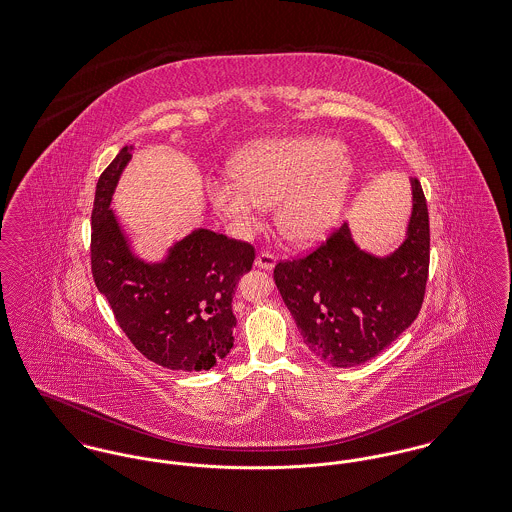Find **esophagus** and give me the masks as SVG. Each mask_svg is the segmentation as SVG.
Wrapping results in <instances>:
<instances>
[{"label":"esophagus","instance_id":"esophagus-1","mask_svg":"<svg viewBox=\"0 0 512 512\" xmlns=\"http://www.w3.org/2000/svg\"><path fill=\"white\" fill-rule=\"evenodd\" d=\"M274 263H276V257L271 251H259L257 257H255V267L265 269V271H271Z\"/></svg>","mask_w":512,"mask_h":512}]
</instances>
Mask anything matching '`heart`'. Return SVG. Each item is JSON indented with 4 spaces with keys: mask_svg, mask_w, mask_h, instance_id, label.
<instances>
[{
    "mask_svg": "<svg viewBox=\"0 0 512 512\" xmlns=\"http://www.w3.org/2000/svg\"><path fill=\"white\" fill-rule=\"evenodd\" d=\"M236 176L207 183L212 207L240 234L257 230L267 207L280 203L278 226L292 241L323 238L346 211L356 164L344 145L329 137L261 141L241 152Z\"/></svg>",
    "mask_w": 512,
    "mask_h": 512,
    "instance_id": "1",
    "label": "heart"
}]
</instances>
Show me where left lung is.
Wrapping results in <instances>:
<instances>
[{"label":"left lung","mask_w":512,"mask_h":512,"mask_svg":"<svg viewBox=\"0 0 512 512\" xmlns=\"http://www.w3.org/2000/svg\"><path fill=\"white\" fill-rule=\"evenodd\" d=\"M412 195L406 240L389 257L361 251L342 224L313 251L274 267V284L305 346L332 367L375 358L420 313L429 274V212L416 178Z\"/></svg>","instance_id":"left-lung-1"}]
</instances>
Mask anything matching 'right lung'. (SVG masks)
<instances>
[{"label": "right lung", "instance_id": "1", "mask_svg": "<svg viewBox=\"0 0 512 512\" xmlns=\"http://www.w3.org/2000/svg\"><path fill=\"white\" fill-rule=\"evenodd\" d=\"M131 158L123 147L100 174L94 193L91 267L129 342L174 371H207L234 346L232 296L251 271L255 247L199 228L178 241L164 263L147 265L129 251L110 211L114 187Z\"/></svg>", "mask_w": 512, "mask_h": 512}]
</instances>
